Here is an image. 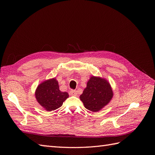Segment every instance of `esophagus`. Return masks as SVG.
I'll return each instance as SVG.
<instances>
[{"label":"esophagus","mask_w":155,"mask_h":155,"mask_svg":"<svg viewBox=\"0 0 155 155\" xmlns=\"http://www.w3.org/2000/svg\"><path fill=\"white\" fill-rule=\"evenodd\" d=\"M70 94L72 95V96H76L78 93H77V91H74V90H71L70 92Z\"/></svg>","instance_id":"1"}]
</instances>
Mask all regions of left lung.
Wrapping results in <instances>:
<instances>
[{"instance_id": "1", "label": "left lung", "mask_w": 155, "mask_h": 155, "mask_svg": "<svg viewBox=\"0 0 155 155\" xmlns=\"http://www.w3.org/2000/svg\"><path fill=\"white\" fill-rule=\"evenodd\" d=\"M113 97V91L109 82L101 77L91 76L87 83L80 100L86 109L98 112L105 107Z\"/></svg>"}]
</instances>
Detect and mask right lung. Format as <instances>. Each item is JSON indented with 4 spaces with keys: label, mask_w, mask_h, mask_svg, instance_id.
<instances>
[{
    "label": "right lung",
    "mask_w": 155,
    "mask_h": 155,
    "mask_svg": "<svg viewBox=\"0 0 155 155\" xmlns=\"http://www.w3.org/2000/svg\"><path fill=\"white\" fill-rule=\"evenodd\" d=\"M35 96L37 102L46 111L58 109L69 96L67 92L59 90L58 81L55 78L40 83L36 88Z\"/></svg>",
    "instance_id": "add662e5"
}]
</instances>
